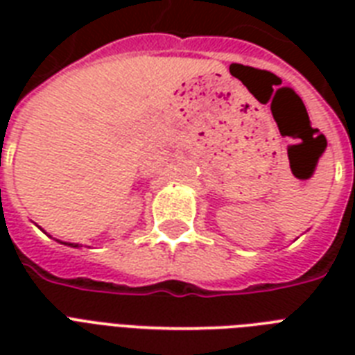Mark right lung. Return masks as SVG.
I'll return each instance as SVG.
<instances>
[{
	"label": "right lung",
	"instance_id": "add662e5",
	"mask_svg": "<svg viewBox=\"0 0 355 355\" xmlns=\"http://www.w3.org/2000/svg\"><path fill=\"white\" fill-rule=\"evenodd\" d=\"M58 243H62V245H68V247H73V248L79 247V245H77V243H64V241H58Z\"/></svg>",
	"mask_w": 355,
	"mask_h": 355
}]
</instances>
